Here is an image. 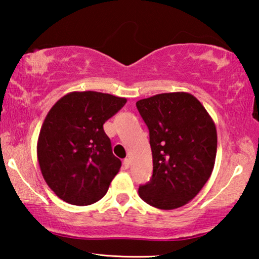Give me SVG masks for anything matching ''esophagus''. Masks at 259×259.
Masks as SVG:
<instances>
[{
	"instance_id": "1",
	"label": "esophagus",
	"mask_w": 259,
	"mask_h": 259,
	"mask_svg": "<svg viewBox=\"0 0 259 259\" xmlns=\"http://www.w3.org/2000/svg\"><path fill=\"white\" fill-rule=\"evenodd\" d=\"M130 165H131L130 159H128V158H125L124 161H122V166H124V168L127 169V168H128V167H130Z\"/></svg>"
}]
</instances>
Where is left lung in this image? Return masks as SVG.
Here are the masks:
<instances>
[{
  "mask_svg": "<svg viewBox=\"0 0 259 259\" xmlns=\"http://www.w3.org/2000/svg\"><path fill=\"white\" fill-rule=\"evenodd\" d=\"M149 128L153 171L140 185L142 200L170 210L192 200L209 180L217 151L215 122L200 101L185 92L139 100Z\"/></svg>",
  "mask_w": 259,
  "mask_h": 259,
  "instance_id": "8db88e82",
  "label": "left lung"
}]
</instances>
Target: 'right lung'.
Returning a JSON list of instances; mask_svg holds the SVG:
<instances>
[{
	"label": "right lung",
	"mask_w": 259,
	"mask_h": 259,
	"mask_svg": "<svg viewBox=\"0 0 259 259\" xmlns=\"http://www.w3.org/2000/svg\"><path fill=\"white\" fill-rule=\"evenodd\" d=\"M127 100L85 91L66 94L50 109L37 141L40 171L63 201L88 206L107 193L121 161L113 156L103 124Z\"/></svg>",
	"instance_id": "right-lung-1"
}]
</instances>
